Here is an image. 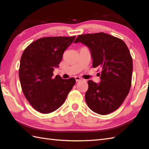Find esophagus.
Masks as SVG:
<instances>
[{
  "mask_svg": "<svg viewBox=\"0 0 149 149\" xmlns=\"http://www.w3.org/2000/svg\"><path fill=\"white\" fill-rule=\"evenodd\" d=\"M75 81H76L77 82L79 81H81V80H83V79H82V78L80 77H78V76L75 77Z\"/></svg>",
  "mask_w": 149,
  "mask_h": 149,
  "instance_id": "34e87169",
  "label": "esophagus"
}]
</instances>
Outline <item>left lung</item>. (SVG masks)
Listing matches in <instances>:
<instances>
[{
    "instance_id": "1",
    "label": "left lung",
    "mask_w": 149,
    "mask_h": 149,
    "mask_svg": "<svg viewBox=\"0 0 149 149\" xmlns=\"http://www.w3.org/2000/svg\"><path fill=\"white\" fill-rule=\"evenodd\" d=\"M88 47L93 68H101L100 83L88 81L85 100L93 112L105 115L115 111L130 90L132 59L127 46L121 39L104 33L79 35L74 43Z\"/></svg>"
}]
</instances>
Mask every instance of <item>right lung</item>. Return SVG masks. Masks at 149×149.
Returning <instances> with one entry per match:
<instances>
[{
	"instance_id": "right-lung-1",
	"label": "right lung",
	"mask_w": 149,
	"mask_h": 149,
	"mask_svg": "<svg viewBox=\"0 0 149 149\" xmlns=\"http://www.w3.org/2000/svg\"><path fill=\"white\" fill-rule=\"evenodd\" d=\"M75 36L40 38L26 47L22 54L19 79L25 97L34 109L44 114L58 109L64 103L75 83L74 78L53 77L65 50Z\"/></svg>"
}]
</instances>
